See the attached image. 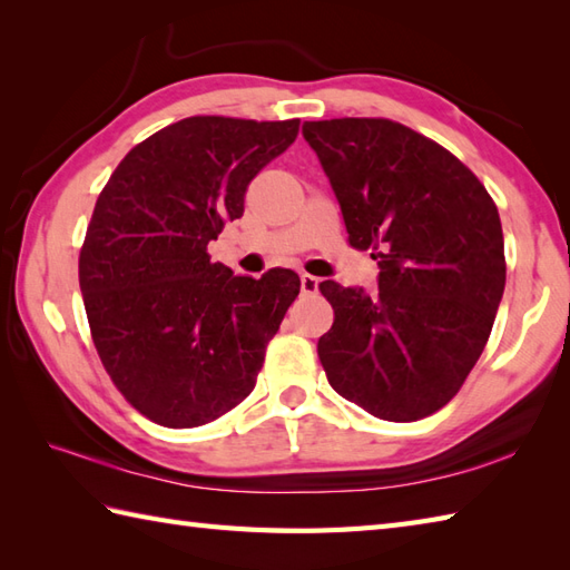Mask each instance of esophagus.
Segmentation results:
<instances>
[{
    "label": "esophagus",
    "mask_w": 570,
    "mask_h": 570,
    "mask_svg": "<svg viewBox=\"0 0 570 570\" xmlns=\"http://www.w3.org/2000/svg\"><path fill=\"white\" fill-rule=\"evenodd\" d=\"M301 292H304L306 296L316 294L318 292V278L311 276V274H301Z\"/></svg>",
    "instance_id": "34e87169"
}]
</instances>
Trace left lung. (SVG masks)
<instances>
[{"label":"left lung","instance_id":"obj_1","mask_svg":"<svg viewBox=\"0 0 570 570\" xmlns=\"http://www.w3.org/2000/svg\"><path fill=\"white\" fill-rule=\"evenodd\" d=\"M355 249H374L380 292L318 284L333 328L318 357L333 390L384 421L431 416L488 345L507 262L498 205L441 144L392 119L306 122Z\"/></svg>","mask_w":570,"mask_h":570}]
</instances>
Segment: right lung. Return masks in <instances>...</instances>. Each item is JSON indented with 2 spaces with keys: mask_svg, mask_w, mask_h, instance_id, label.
Masks as SVG:
<instances>
[{
  "mask_svg": "<svg viewBox=\"0 0 570 570\" xmlns=\"http://www.w3.org/2000/svg\"><path fill=\"white\" fill-rule=\"evenodd\" d=\"M296 135L298 119L186 117L139 141L95 203L78 259L92 343L119 394L159 426L235 409L301 292L292 269L237 276L208 254Z\"/></svg>",
  "mask_w": 570,
  "mask_h": 570,
  "instance_id": "right-lung-1",
  "label": "right lung"
}]
</instances>
